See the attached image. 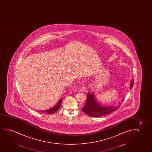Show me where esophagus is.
<instances>
[{"instance_id":"obj_1","label":"esophagus","mask_w":152,"mask_h":152,"mask_svg":"<svg viewBox=\"0 0 152 152\" xmlns=\"http://www.w3.org/2000/svg\"><path fill=\"white\" fill-rule=\"evenodd\" d=\"M79 90H80V91L83 92H85L86 91L85 87L84 86H82V87L80 88Z\"/></svg>"}]
</instances>
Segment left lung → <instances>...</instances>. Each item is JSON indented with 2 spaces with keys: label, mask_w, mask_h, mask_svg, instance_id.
<instances>
[{
  "label": "left lung",
  "mask_w": 152,
  "mask_h": 152,
  "mask_svg": "<svg viewBox=\"0 0 152 152\" xmlns=\"http://www.w3.org/2000/svg\"><path fill=\"white\" fill-rule=\"evenodd\" d=\"M134 80H132L130 84V89L133 87ZM120 105L117 106H103L97 101L95 96L92 93H88L87 98L85 106L82 108V111L85 113L88 116L92 117L102 116L113 112L118 109Z\"/></svg>",
  "instance_id": "left-lung-1"
}]
</instances>
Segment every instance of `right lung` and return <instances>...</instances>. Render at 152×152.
<instances>
[{
    "label": "right lung",
    "instance_id": "right-lung-1",
    "mask_svg": "<svg viewBox=\"0 0 152 152\" xmlns=\"http://www.w3.org/2000/svg\"><path fill=\"white\" fill-rule=\"evenodd\" d=\"M62 101V99L59 100L58 103L53 107L49 109L48 110H42L41 112H42V113H47L49 114H51L56 112V111L60 108L61 104Z\"/></svg>",
    "mask_w": 152,
    "mask_h": 152
}]
</instances>
